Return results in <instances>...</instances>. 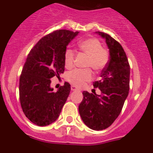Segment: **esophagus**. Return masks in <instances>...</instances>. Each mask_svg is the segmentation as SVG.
I'll return each mask as SVG.
<instances>
[{"label": "esophagus", "mask_w": 153, "mask_h": 153, "mask_svg": "<svg viewBox=\"0 0 153 153\" xmlns=\"http://www.w3.org/2000/svg\"><path fill=\"white\" fill-rule=\"evenodd\" d=\"M71 89H72V91H75V90H78V89L75 86H71Z\"/></svg>", "instance_id": "1"}]
</instances>
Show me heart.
<instances>
[{
    "mask_svg": "<svg viewBox=\"0 0 153 153\" xmlns=\"http://www.w3.org/2000/svg\"><path fill=\"white\" fill-rule=\"evenodd\" d=\"M80 50L87 55L85 66L92 67L94 70L100 71L106 67L109 62V54L106 49L102 47L101 42L94 38H86L78 43ZM75 52L68 49L64 52V64L67 69L73 67L75 63ZM92 69L87 68L85 69H77L69 72L68 75V81L74 86H84L86 82L92 78Z\"/></svg>",
    "mask_w": 153,
    "mask_h": 153,
    "instance_id": "obj_1",
    "label": "heart"
}]
</instances>
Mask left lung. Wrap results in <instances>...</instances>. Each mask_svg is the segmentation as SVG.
<instances>
[{
    "label": "left lung",
    "instance_id": "obj_1",
    "mask_svg": "<svg viewBox=\"0 0 153 153\" xmlns=\"http://www.w3.org/2000/svg\"><path fill=\"white\" fill-rule=\"evenodd\" d=\"M106 40L109 60L101 73V79L93 82L101 95L82 92L78 106L80 115L86 126L94 130H103L115 121L122 110L129 90L130 67L122 46L106 33L98 32Z\"/></svg>",
    "mask_w": 153,
    "mask_h": 153
}]
</instances>
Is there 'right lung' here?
<instances>
[{
    "mask_svg": "<svg viewBox=\"0 0 153 153\" xmlns=\"http://www.w3.org/2000/svg\"><path fill=\"white\" fill-rule=\"evenodd\" d=\"M78 34L67 29L54 31L40 39L27 55L20 76L19 98L24 115L37 126L56 121L67 101L70 84L65 82L54 92L51 78H60L64 72V52Z\"/></svg>",
    "mask_w": 153,
    "mask_h": 153,
    "instance_id": "right-lung-1",
    "label": "right lung"
}]
</instances>
